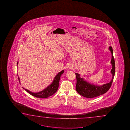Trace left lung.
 Masks as SVG:
<instances>
[{
  "label": "left lung",
  "mask_w": 130,
  "mask_h": 130,
  "mask_svg": "<svg viewBox=\"0 0 130 130\" xmlns=\"http://www.w3.org/2000/svg\"><path fill=\"white\" fill-rule=\"evenodd\" d=\"M109 50L112 54L111 64L112 66V68L111 71L112 74V79L109 83L104 84L101 86L90 84L88 82L84 80L83 78H80L79 74L75 73L77 80L76 85L75 87L76 90L79 95H81L82 96L87 98L97 97L100 95H103L106 93L110 88L114 77L115 64L113 56V51L111 46L109 47Z\"/></svg>",
  "instance_id": "1"
}]
</instances>
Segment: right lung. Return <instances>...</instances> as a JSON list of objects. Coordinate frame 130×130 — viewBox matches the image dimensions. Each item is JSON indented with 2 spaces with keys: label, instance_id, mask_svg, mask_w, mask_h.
Masks as SVG:
<instances>
[{
  "label": "right lung",
  "instance_id": "1",
  "mask_svg": "<svg viewBox=\"0 0 130 130\" xmlns=\"http://www.w3.org/2000/svg\"><path fill=\"white\" fill-rule=\"evenodd\" d=\"M18 62H17V64H18ZM64 72V70H63L61 72L59 73L57 75L55 76L52 83L50 85H49L47 88H45L44 90H42L41 91H40L39 92H32L30 91L29 90L23 88L28 92L29 93V94L32 95L34 97L42 98H46L47 97H50L51 95H52L53 94H54L58 90L60 78ZM18 78L19 81L20 82V78L19 76H18Z\"/></svg>",
  "mask_w": 130,
  "mask_h": 130
}]
</instances>
